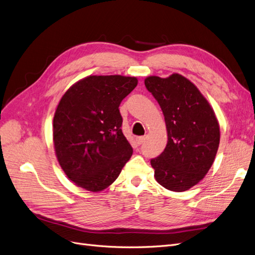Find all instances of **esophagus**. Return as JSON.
I'll return each instance as SVG.
<instances>
[{"mask_svg": "<svg viewBox=\"0 0 255 255\" xmlns=\"http://www.w3.org/2000/svg\"><path fill=\"white\" fill-rule=\"evenodd\" d=\"M144 139H145L144 136H140V137H137L136 138V141H137L138 144H141L144 141Z\"/></svg>", "mask_w": 255, "mask_h": 255, "instance_id": "esophagus-1", "label": "esophagus"}]
</instances>
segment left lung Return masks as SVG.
Wrapping results in <instances>:
<instances>
[{
    "instance_id": "obj_1",
    "label": "left lung",
    "mask_w": 255,
    "mask_h": 255,
    "mask_svg": "<svg viewBox=\"0 0 255 255\" xmlns=\"http://www.w3.org/2000/svg\"><path fill=\"white\" fill-rule=\"evenodd\" d=\"M144 85L163 111L168 134L164 152L151 159L154 176L169 190H188L214 163L220 141L218 120L200 90L181 74L148 76Z\"/></svg>"
}]
</instances>
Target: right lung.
<instances>
[{
	"label": "right lung",
	"instance_id": "1",
	"mask_svg": "<svg viewBox=\"0 0 255 255\" xmlns=\"http://www.w3.org/2000/svg\"><path fill=\"white\" fill-rule=\"evenodd\" d=\"M137 83L134 76L90 75L61 97L53 119L54 149L61 169L79 187L107 188L132 156L119 105Z\"/></svg>",
	"mask_w": 255,
	"mask_h": 255
}]
</instances>
